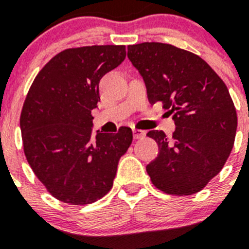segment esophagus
<instances>
[{"instance_id":"esophagus-1","label":"esophagus","mask_w":249,"mask_h":249,"mask_svg":"<svg viewBox=\"0 0 249 249\" xmlns=\"http://www.w3.org/2000/svg\"><path fill=\"white\" fill-rule=\"evenodd\" d=\"M146 136V132L142 131V129H133V138L135 140H141V138H143Z\"/></svg>"}]
</instances>
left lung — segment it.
Returning <instances> with one entry per match:
<instances>
[{"instance_id":"1","label":"left lung","mask_w":249,"mask_h":249,"mask_svg":"<svg viewBox=\"0 0 249 249\" xmlns=\"http://www.w3.org/2000/svg\"><path fill=\"white\" fill-rule=\"evenodd\" d=\"M128 56L143 77L149 103L172 114V137L149 131L160 153L146 169L167 195L199 192L221 172L231 155L237 113L227 86L208 63L190 51L160 42L128 46Z\"/></svg>"}]
</instances>
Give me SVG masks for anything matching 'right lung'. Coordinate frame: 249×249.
Returning <instances> with one entry per match:
<instances>
[{
  "label": "right lung",
  "mask_w": 249,
  "mask_h": 249,
  "mask_svg": "<svg viewBox=\"0 0 249 249\" xmlns=\"http://www.w3.org/2000/svg\"><path fill=\"white\" fill-rule=\"evenodd\" d=\"M126 58L124 46H85L59 52L38 72L22 107L23 151L36 177L58 201L85 206L111 191L132 129L92 135L98 85Z\"/></svg>",
  "instance_id": "right-lung-1"
}]
</instances>
